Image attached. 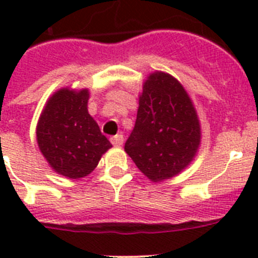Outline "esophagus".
Instances as JSON below:
<instances>
[{
    "label": "esophagus",
    "instance_id": "obj_1",
    "mask_svg": "<svg viewBox=\"0 0 258 258\" xmlns=\"http://www.w3.org/2000/svg\"><path fill=\"white\" fill-rule=\"evenodd\" d=\"M109 141H111L113 146H121L124 143V137H122V134H116V136L111 137Z\"/></svg>",
    "mask_w": 258,
    "mask_h": 258
}]
</instances>
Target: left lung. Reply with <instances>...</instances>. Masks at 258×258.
Wrapping results in <instances>:
<instances>
[{
    "mask_svg": "<svg viewBox=\"0 0 258 258\" xmlns=\"http://www.w3.org/2000/svg\"><path fill=\"white\" fill-rule=\"evenodd\" d=\"M200 143L197 111L183 86L170 75H150L125 151L138 169L159 182L190 164Z\"/></svg>",
    "mask_w": 258,
    "mask_h": 258,
    "instance_id": "left-lung-1",
    "label": "left lung"
}]
</instances>
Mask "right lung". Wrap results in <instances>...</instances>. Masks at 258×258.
Returning a JSON list of instances; mask_svg holds the SVG:
<instances>
[{
	"label": "right lung",
	"mask_w": 258,
	"mask_h": 258,
	"mask_svg": "<svg viewBox=\"0 0 258 258\" xmlns=\"http://www.w3.org/2000/svg\"><path fill=\"white\" fill-rule=\"evenodd\" d=\"M89 92L61 89L41 113L37 142L47 163L59 174L81 178L94 170L112 145L88 112Z\"/></svg>",
	"instance_id": "1"
}]
</instances>
